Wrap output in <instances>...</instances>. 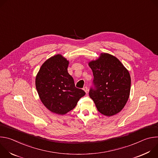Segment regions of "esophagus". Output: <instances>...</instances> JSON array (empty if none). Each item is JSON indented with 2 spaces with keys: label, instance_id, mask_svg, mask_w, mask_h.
Listing matches in <instances>:
<instances>
[{
  "label": "esophagus",
  "instance_id": "1",
  "mask_svg": "<svg viewBox=\"0 0 158 158\" xmlns=\"http://www.w3.org/2000/svg\"><path fill=\"white\" fill-rule=\"evenodd\" d=\"M83 90H84V91L85 92V93H87V92H88V89H87V87H86V86L84 87H83Z\"/></svg>",
  "mask_w": 158,
  "mask_h": 158
}]
</instances>
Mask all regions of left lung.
<instances>
[{"instance_id": "left-lung-1", "label": "left lung", "mask_w": 158, "mask_h": 158, "mask_svg": "<svg viewBox=\"0 0 158 158\" xmlns=\"http://www.w3.org/2000/svg\"><path fill=\"white\" fill-rule=\"evenodd\" d=\"M89 65L94 76L90 98L101 114L107 116L118 114L129 97L131 77L128 71L119 59L106 53L101 54Z\"/></svg>"}]
</instances>
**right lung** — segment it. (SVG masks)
<instances>
[{
	"label": "right lung",
	"instance_id": "obj_1",
	"mask_svg": "<svg viewBox=\"0 0 158 158\" xmlns=\"http://www.w3.org/2000/svg\"><path fill=\"white\" fill-rule=\"evenodd\" d=\"M69 61L61 55L48 59L41 66L35 78L39 98L49 110L65 114L73 110L85 93L76 87L74 79L68 73Z\"/></svg>",
	"mask_w": 158,
	"mask_h": 158
}]
</instances>
